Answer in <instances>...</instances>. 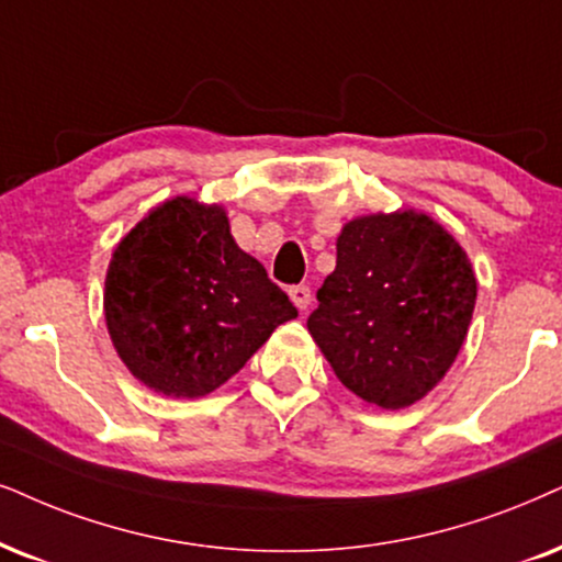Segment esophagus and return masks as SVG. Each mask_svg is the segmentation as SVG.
Masks as SVG:
<instances>
[{"mask_svg": "<svg viewBox=\"0 0 562 562\" xmlns=\"http://www.w3.org/2000/svg\"><path fill=\"white\" fill-rule=\"evenodd\" d=\"M288 293H290V301H293L301 311H305L311 305V288L308 285H293Z\"/></svg>", "mask_w": 562, "mask_h": 562, "instance_id": "esophagus-1", "label": "esophagus"}]
</instances>
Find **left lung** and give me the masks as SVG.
<instances>
[{
    "label": "left lung",
    "mask_w": 562,
    "mask_h": 562,
    "mask_svg": "<svg viewBox=\"0 0 562 562\" xmlns=\"http://www.w3.org/2000/svg\"><path fill=\"white\" fill-rule=\"evenodd\" d=\"M316 301L308 331L337 379L368 404L402 409L457 360L477 280L464 248L407 210L347 223Z\"/></svg>",
    "instance_id": "8db88e82"
}]
</instances>
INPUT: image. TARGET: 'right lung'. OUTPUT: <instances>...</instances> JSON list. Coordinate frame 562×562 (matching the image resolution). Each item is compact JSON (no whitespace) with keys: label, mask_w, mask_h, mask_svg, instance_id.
Wrapping results in <instances>:
<instances>
[{"label":"right lung","mask_w":562,"mask_h":562,"mask_svg":"<svg viewBox=\"0 0 562 562\" xmlns=\"http://www.w3.org/2000/svg\"><path fill=\"white\" fill-rule=\"evenodd\" d=\"M119 358L153 392L194 400L236 375L297 308L240 251L223 207L176 196L122 238L105 274Z\"/></svg>","instance_id":"1"}]
</instances>
